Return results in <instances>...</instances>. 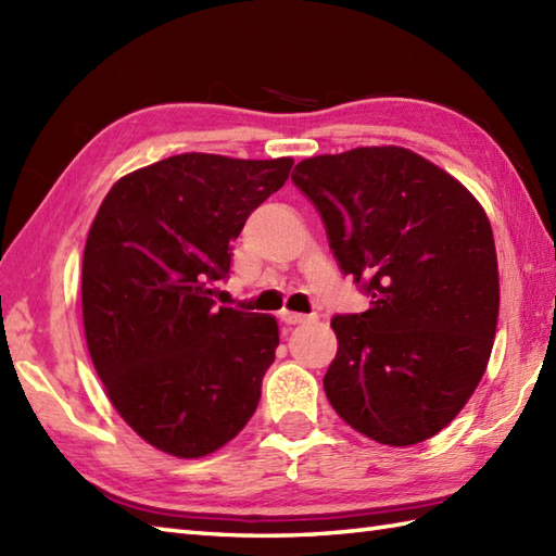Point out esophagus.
Returning a JSON list of instances; mask_svg holds the SVG:
<instances>
[{
  "label": "esophagus",
  "mask_w": 556,
  "mask_h": 556,
  "mask_svg": "<svg viewBox=\"0 0 556 556\" xmlns=\"http://www.w3.org/2000/svg\"><path fill=\"white\" fill-rule=\"evenodd\" d=\"M279 317H281V323H285V325H301V323H308L311 320V315L291 313V311H281Z\"/></svg>",
  "instance_id": "34e87169"
}]
</instances>
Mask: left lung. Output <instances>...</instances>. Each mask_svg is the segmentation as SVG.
Here are the masks:
<instances>
[{
    "label": "left lung",
    "mask_w": 556,
    "mask_h": 556,
    "mask_svg": "<svg viewBox=\"0 0 556 556\" xmlns=\"http://www.w3.org/2000/svg\"><path fill=\"white\" fill-rule=\"evenodd\" d=\"M291 181L325 222L370 308L334 315L329 404L389 446L430 440L485 375L500 315L492 227L452 174L406 148H356L296 164Z\"/></svg>",
    "instance_id": "1"
}]
</instances>
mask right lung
I'll return each mask as SVG.
<instances>
[{"mask_svg": "<svg viewBox=\"0 0 556 556\" xmlns=\"http://www.w3.org/2000/svg\"><path fill=\"white\" fill-rule=\"evenodd\" d=\"M291 157L186 152L126 174L83 251V327L112 406L164 454L200 458L239 434L275 361L271 315L217 308L231 241Z\"/></svg>", "mask_w": 556, "mask_h": 556, "instance_id": "obj_1", "label": "right lung"}]
</instances>
